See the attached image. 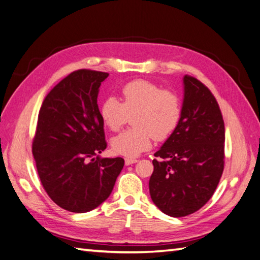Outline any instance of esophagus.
<instances>
[{"instance_id":"obj_1","label":"esophagus","mask_w":260,"mask_h":260,"mask_svg":"<svg viewBox=\"0 0 260 260\" xmlns=\"http://www.w3.org/2000/svg\"><path fill=\"white\" fill-rule=\"evenodd\" d=\"M138 159L137 158H133V157H126L125 158V164L126 165H132L134 164V162H137Z\"/></svg>"}]
</instances>
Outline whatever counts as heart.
<instances>
[{"label": "heart", "instance_id": "1", "mask_svg": "<svg viewBox=\"0 0 260 260\" xmlns=\"http://www.w3.org/2000/svg\"><path fill=\"white\" fill-rule=\"evenodd\" d=\"M100 115L106 127L113 132L118 131L133 116L134 127L111 140L114 152L133 157L150 147L153 136L162 141L173 134L182 116V101L174 90L137 80L123 86L122 102L114 96L103 101Z\"/></svg>", "mask_w": 260, "mask_h": 260}]
</instances>
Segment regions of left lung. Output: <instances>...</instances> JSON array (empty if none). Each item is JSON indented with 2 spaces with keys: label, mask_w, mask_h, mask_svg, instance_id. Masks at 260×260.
<instances>
[{
  "label": "left lung",
  "mask_w": 260,
  "mask_h": 260,
  "mask_svg": "<svg viewBox=\"0 0 260 260\" xmlns=\"http://www.w3.org/2000/svg\"><path fill=\"white\" fill-rule=\"evenodd\" d=\"M177 128L154 154L152 201L162 213L184 217L201 209L224 171L225 125L215 96L197 78L184 76Z\"/></svg>",
  "instance_id": "obj_1"
}]
</instances>
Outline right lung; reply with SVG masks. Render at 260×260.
I'll use <instances>...</instances> for the list:
<instances>
[{
  "instance_id": "add662e5",
  "label": "right lung",
  "mask_w": 260,
  "mask_h": 260,
  "mask_svg": "<svg viewBox=\"0 0 260 260\" xmlns=\"http://www.w3.org/2000/svg\"><path fill=\"white\" fill-rule=\"evenodd\" d=\"M104 72L78 70L51 89L32 145L47 195L72 213L89 212L111 195L124 159L101 158L107 146L98 96Z\"/></svg>"
}]
</instances>
